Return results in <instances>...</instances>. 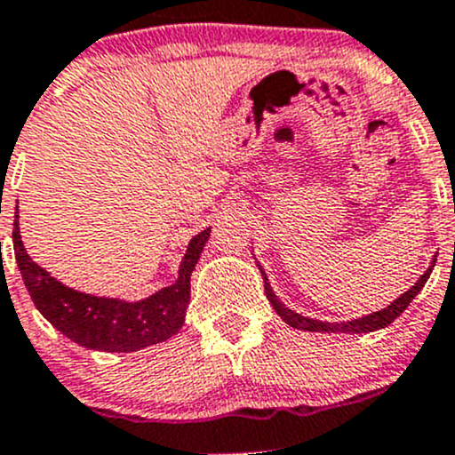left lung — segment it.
I'll use <instances>...</instances> for the list:
<instances>
[{"label":"left lung","mask_w":455,"mask_h":455,"mask_svg":"<svg viewBox=\"0 0 455 455\" xmlns=\"http://www.w3.org/2000/svg\"><path fill=\"white\" fill-rule=\"evenodd\" d=\"M434 265H436V259L432 260V265H429V269L425 271L423 275L419 278V283L414 284L411 289H407L405 293H403L401 298H396L395 302L387 304L386 308H381V311L377 313H370V315H363L359 317V320H350V322H320V320H313V317H304L299 315V313L291 311L289 307H284L283 302H280L278 298H275V293L271 291V284L267 283V274L262 271V267L259 265L260 269V275L262 280H265V296L267 299L271 302V307L275 308V313H278L280 317H283L284 322H287L289 326H293V329L298 331H313V332H372V331H379V329H386L387 324H392V322L396 320V317L401 315L403 311L407 308V304L411 302L416 296H419L420 289L425 287V283H427L429 274H432Z\"/></svg>","instance_id":"8db88e82"}]
</instances>
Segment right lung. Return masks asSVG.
Here are the masks:
<instances>
[{"label":"right lung","instance_id":"obj_1","mask_svg":"<svg viewBox=\"0 0 455 455\" xmlns=\"http://www.w3.org/2000/svg\"><path fill=\"white\" fill-rule=\"evenodd\" d=\"M210 228L190 241L188 251L180 267V278L171 287L140 302H124L114 298H98L74 291L52 278L44 267L26 254L19 219L12 228L15 259L23 284L41 315L78 346L105 353H133L147 346L166 341L184 326L186 307L190 299V274L204 251Z\"/></svg>","mask_w":455,"mask_h":455}]
</instances>
